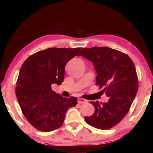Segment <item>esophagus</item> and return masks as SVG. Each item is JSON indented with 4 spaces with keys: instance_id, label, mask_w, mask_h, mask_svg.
Wrapping results in <instances>:
<instances>
[{
    "instance_id": "1",
    "label": "esophagus",
    "mask_w": 153,
    "mask_h": 153,
    "mask_svg": "<svg viewBox=\"0 0 153 153\" xmlns=\"http://www.w3.org/2000/svg\"><path fill=\"white\" fill-rule=\"evenodd\" d=\"M77 102H78V103H79V104H83V103L87 102V100L86 99H84V98H79L77 99Z\"/></svg>"
}]
</instances>
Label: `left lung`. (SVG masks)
<instances>
[{"label":"left lung","instance_id":"8db88e82","mask_svg":"<svg viewBox=\"0 0 153 153\" xmlns=\"http://www.w3.org/2000/svg\"><path fill=\"white\" fill-rule=\"evenodd\" d=\"M79 53L92 62L96 85L108 97L107 102H90L94 113L85 116V121L97 129H108L123 120L135 98L138 89L135 65L126 54L108 47L84 48Z\"/></svg>","mask_w":153,"mask_h":153}]
</instances>
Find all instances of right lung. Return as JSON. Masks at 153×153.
Instances as JSON below:
<instances>
[{
	"label": "right lung",
	"instance_id": "right-lung-1",
	"mask_svg": "<svg viewBox=\"0 0 153 153\" xmlns=\"http://www.w3.org/2000/svg\"><path fill=\"white\" fill-rule=\"evenodd\" d=\"M82 48H50L30 56L23 63L15 88L21 109L31 125L42 131L58 129L76 97L65 98L51 85L63 82L65 67Z\"/></svg>",
	"mask_w": 153,
	"mask_h": 153
}]
</instances>
